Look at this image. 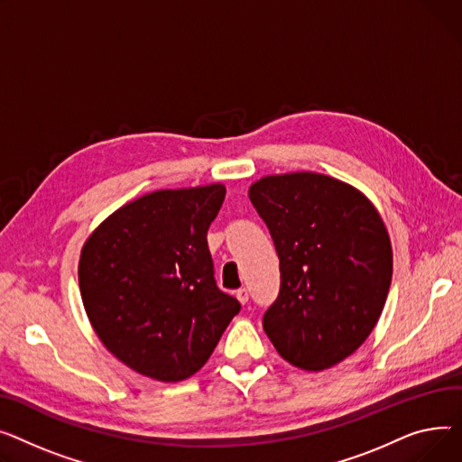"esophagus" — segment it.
<instances>
[{"instance_id": "obj_1", "label": "esophagus", "mask_w": 462, "mask_h": 462, "mask_svg": "<svg viewBox=\"0 0 462 462\" xmlns=\"http://www.w3.org/2000/svg\"><path fill=\"white\" fill-rule=\"evenodd\" d=\"M236 298H238L240 304H248V298H250L248 289H238V291H236Z\"/></svg>"}]
</instances>
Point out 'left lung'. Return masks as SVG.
Wrapping results in <instances>:
<instances>
[{"instance_id":"1","label":"left lung","mask_w":462,"mask_h":462,"mask_svg":"<svg viewBox=\"0 0 462 462\" xmlns=\"http://www.w3.org/2000/svg\"><path fill=\"white\" fill-rule=\"evenodd\" d=\"M248 194L280 257V294L263 328L294 367H334L386 304L393 257L381 214L355 186L310 171L263 177Z\"/></svg>"}]
</instances>
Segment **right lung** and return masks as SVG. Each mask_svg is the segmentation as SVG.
<instances>
[{
  "label": "right lung",
  "instance_id": "add662e5",
  "mask_svg": "<svg viewBox=\"0 0 462 462\" xmlns=\"http://www.w3.org/2000/svg\"><path fill=\"white\" fill-rule=\"evenodd\" d=\"M224 199V184L158 189L107 216L81 248L91 327L117 360L154 381L199 371L240 311L216 285L207 244Z\"/></svg>",
  "mask_w": 462,
  "mask_h": 462
}]
</instances>
